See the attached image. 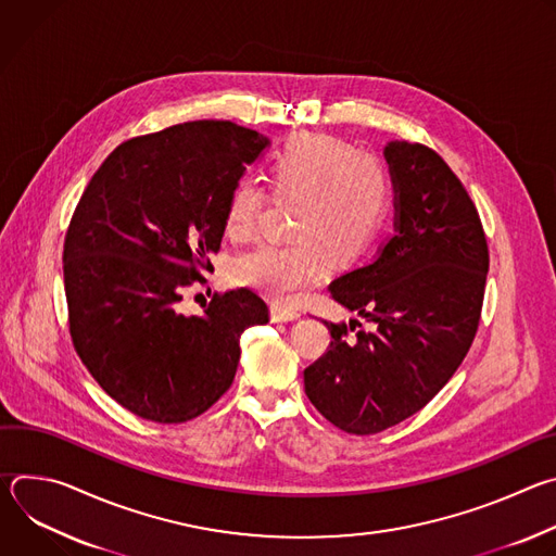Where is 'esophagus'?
I'll list each match as a JSON object with an SVG mask.
<instances>
[{
    "label": "esophagus",
    "mask_w": 556,
    "mask_h": 556,
    "mask_svg": "<svg viewBox=\"0 0 556 556\" xmlns=\"http://www.w3.org/2000/svg\"><path fill=\"white\" fill-rule=\"evenodd\" d=\"M273 321H294L301 316V309L294 305H283V303H275L270 309Z\"/></svg>",
    "instance_id": "1"
}]
</instances>
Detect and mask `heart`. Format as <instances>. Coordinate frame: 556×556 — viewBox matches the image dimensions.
<instances>
[{"label": "heart", "instance_id": "1", "mask_svg": "<svg viewBox=\"0 0 556 556\" xmlns=\"http://www.w3.org/2000/svg\"><path fill=\"white\" fill-rule=\"evenodd\" d=\"M268 180L277 202H296V240L247 253L232 266V277L275 301H294L326 277L332 260L348 264L363 255L389 213L391 182L384 165L334 136L309 131L288 138L270 157ZM266 204L260 185H237L224 217L230 240H253Z\"/></svg>", "mask_w": 556, "mask_h": 556}]
</instances>
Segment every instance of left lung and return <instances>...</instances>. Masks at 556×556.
I'll return each instance as SVG.
<instances>
[{"mask_svg":"<svg viewBox=\"0 0 556 556\" xmlns=\"http://www.w3.org/2000/svg\"><path fill=\"white\" fill-rule=\"evenodd\" d=\"M384 161L393 235L369 264L328 286L369 328L326 321L330 348L303 371L309 403L356 435L403 422L448 382L478 332L489 273L478 208L442 157L389 140Z\"/></svg>","mask_w":556,"mask_h":556,"instance_id":"8db88e82","label":"left lung"}]
</instances>
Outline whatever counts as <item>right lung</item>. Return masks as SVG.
Masks as SVG:
<instances>
[{
    "label": "right lung",
    "instance_id": "add662e5",
    "mask_svg": "<svg viewBox=\"0 0 556 556\" xmlns=\"http://www.w3.org/2000/svg\"><path fill=\"white\" fill-rule=\"evenodd\" d=\"M270 140L228 121H193L118 144L76 204L63 244L74 350L127 412L163 425L198 418L230 387L240 337L268 324L249 288L182 314L211 270L226 204Z\"/></svg>",
    "mask_w": 556,
    "mask_h": 556
}]
</instances>
